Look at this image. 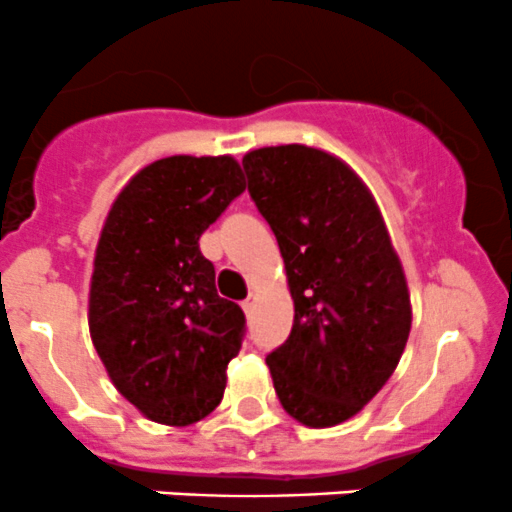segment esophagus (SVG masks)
I'll return each mask as SVG.
<instances>
[{
  "label": "esophagus",
  "instance_id": "1",
  "mask_svg": "<svg viewBox=\"0 0 512 512\" xmlns=\"http://www.w3.org/2000/svg\"><path fill=\"white\" fill-rule=\"evenodd\" d=\"M255 302H257V294H255V292H250V294H247L245 299H242V309H245V312L250 314V312H252V307H255Z\"/></svg>",
  "mask_w": 512,
  "mask_h": 512
}]
</instances>
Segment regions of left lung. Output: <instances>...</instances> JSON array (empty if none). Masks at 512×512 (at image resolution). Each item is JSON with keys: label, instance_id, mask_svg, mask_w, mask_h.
Returning <instances> with one entry per match:
<instances>
[{"label": "left lung", "instance_id": "obj_1", "mask_svg": "<svg viewBox=\"0 0 512 512\" xmlns=\"http://www.w3.org/2000/svg\"><path fill=\"white\" fill-rule=\"evenodd\" d=\"M242 168L294 299L292 332L267 354L277 399L304 426H337L379 394L404 354V267L374 195L344 160L289 143L250 151Z\"/></svg>", "mask_w": 512, "mask_h": 512}]
</instances>
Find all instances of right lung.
Instances as JSON below:
<instances>
[{
  "mask_svg": "<svg viewBox=\"0 0 512 512\" xmlns=\"http://www.w3.org/2000/svg\"><path fill=\"white\" fill-rule=\"evenodd\" d=\"M245 190L232 156H170L138 170L98 237L91 339L143 416L190 426L223 401L245 314L215 289L200 235Z\"/></svg>",
  "mask_w": 512,
  "mask_h": 512,
  "instance_id": "add662e5",
  "label": "right lung"
}]
</instances>
